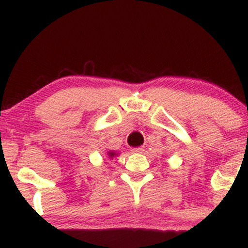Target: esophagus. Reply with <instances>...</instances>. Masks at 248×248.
<instances>
[{"label":"esophagus","instance_id":"obj_1","mask_svg":"<svg viewBox=\"0 0 248 248\" xmlns=\"http://www.w3.org/2000/svg\"><path fill=\"white\" fill-rule=\"evenodd\" d=\"M130 152H132V153H135V154H140V153L143 152V148H142V147L132 148V149H130Z\"/></svg>","mask_w":248,"mask_h":248}]
</instances>
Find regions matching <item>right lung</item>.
Segmentation results:
<instances>
[{"label":"right lung","instance_id":"right-lung-1","mask_svg":"<svg viewBox=\"0 0 248 248\" xmlns=\"http://www.w3.org/2000/svg\"><path fill=\"white\" fill-rule=\"evenodd\" d=\"M108 155H109V157H113V156L115 155V153H112V152H109V153H108Z\"/></svg>","mask_w":248,"mask_h":248}]
</instances>
